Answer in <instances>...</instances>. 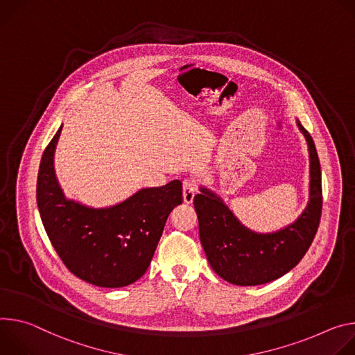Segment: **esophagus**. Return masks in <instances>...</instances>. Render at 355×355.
<instances>
[{"label": "esophagus", "instance_id": "esophagus-1", "mask_svg": "<svg viewBox=\"0 0 355 355\" xmlns=\"http://www.w3.org/2000/svg\"><path fill=\"white\" fill-rule=\"evenodd\" d=\"M198 193V183L193 179H184L183 182V200L184 203H191L194 199V194Z\"/></svg>", "mask_w": 355, "mask_h": 355}]
</instances>
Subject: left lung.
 <instances>
[{
	"mask_svg": "<svg viewBox=\"0 0 355 355\" xmlns=\"http://www.w3.org/2000/svg\"><path fill=\"white\" fill-rule=\"evenodd\" d=\"M310 156L309 203L299 218L277 232L258 234L244 227L223 200L206 187L194 196L200 241L210 266L224 281L255 286L281 278L307 252L318 232L323 194L322 171L313 138L297 121Z\"/></svg>",
	"mask_w": 355,
	"mask_h": 355,
	"instance_id": "left-lung-1",
	"label": "left lung"
}]
</instances>
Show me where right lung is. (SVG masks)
Masks as SVG:
<instances>
[{
  "label": "right lung",
  "instance_id": "obj_1",
  "mask_svg": "<svg viewBox=\"0 0 355 355\" xmlns=\"http://www.w3.org/2000/svg\"><path fill=\"white\" fill-rule=\"evenodd\" d=\"M62 127L46 146L36 202L48 237L66 268L92 285L123 288L146 272L171 211L182 205V182L141 189L107 209L69 200L58 183L53 155Z\"/></svg>",
  "mask_w": 355,
  "mask_h": 355
}]
</instances>
